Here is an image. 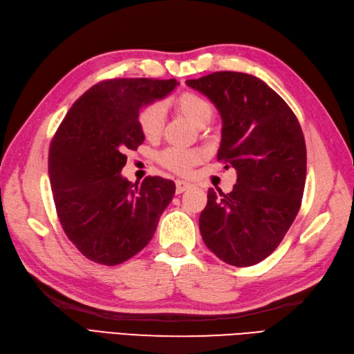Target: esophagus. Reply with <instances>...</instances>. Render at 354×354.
I'll return each mask as SVG.
<instances>
[{"mask_svg":"<svg viewBox=\"0 0 354 354\" xmlns=\"http://www.w3.org/2000/svg\"><path fill=\"white\" fill-rule=\"evenodd\" d=\"M192 184L187 183V181H183V179H178L176 181V193H184L187 189H190Z\"/></svg>","mask_w":354,"mask_h":354,"instance_id":"obj_1","label":"esophagus"}]
</instances>
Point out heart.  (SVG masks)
Instances as JSON below:
<instances>
[{"instance_id":"b5f03b06","label":"heart","mask_w":354,"mask_h":354,"mask_svg":"<svg viewBox=\"0 0 354 354\" xmlns=\"http://www.w3.org/2000/svg\"><path fill=\"white\" fill-rule=\"evenodd\" d=\"M175 108L183 114L189 122L194 126L204 127L213 118V106L205 97L198 93L185 91L179 94L175 99ZM165 122V109L164 104L160 102H153L146 104L138 114V126L141 133L147 140H155L161 135ZM201 160V155L194 150L184 149H167L160 155V162L171 171H176L179 175H185L194 164Z\"/></svg>"}]
</instances>
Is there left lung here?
Segmentation results:
<instances>
[{
    "mask_svg": "<svg viewBox=\"0 0 354 354\" xmlns=\"http://www.w3.org/2000/svg\"><path fill=\"white\" fill-rule=\"evenodd\" d=\"M187 85L219 111L217 160L237 171L232 192L208 190L199 217L202 239L228 265H257L281 243L301 207L307 170L301 126L288 103L251 74L217 71Z\"/></svg>",
    "mask_w": 354,
    "mask_h": 354,
    "instance_id": "obj_1",
    "label": "left lung"
}]
</instances>
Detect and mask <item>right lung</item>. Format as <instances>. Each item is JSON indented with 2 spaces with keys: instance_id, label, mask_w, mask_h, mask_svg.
I'll return each mask as SVG.
<instances>
[{
  "instance_id": "1",
  "label": "right lung",
  "mask_w": 354,
  "mask_h": 354,
  "mask_svg": "<svg viewBox=\"0 0 354 354\" xmlns=\"http://www.w3.org/2000/svg\"><path fill=\"white\" fill-rule=\"evenodd\" d=\"M176 85L175 79L103 80L76 100L53 137L48 176L57 217L86 259L115 266L152 240L175 183L147 176L138 185L120 171L127 150L145 141L140 109Z\"/></svg>"
}]
</instances>
